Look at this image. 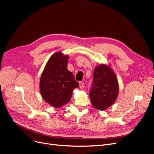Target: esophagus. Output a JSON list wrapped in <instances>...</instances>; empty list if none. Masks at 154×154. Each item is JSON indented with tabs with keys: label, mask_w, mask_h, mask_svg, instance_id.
<instances>
[{
	"label": "esophagus",
	"mask_w": 154,
	"mask_h": 154,
	"mask_svg": "<svg viewBox=\"0 0 154 154\" xmlns=\"http://www.w3.org/2000/svg\"><path fill=\"white\" fill-rule=\"evenodd\" d=\"M79 87H80V88H81V89L84 88V84L83 82H79Z\"/></svg>",
	"instance_id": "obj_1"
}]
</instances>
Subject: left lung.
I'll use <instances>...</instances> for the list:
<instances>
[{
  "mask_svg": "<svg viewBox=\"0 0 154 154\" xmlns=\"http://www.w3.org/2000/svg\"><path fill=\"white\" fill-rule=\"evenodd\" d=\"M119 86L116 74L109 65L100 64L94 68L89 97L94 108L105 110L116 101Z\"/></svg>",
  "mask_w": 154,
  "mask_h": 154,
  "instance_id": "left-lung-1",
  "label": "left lung"
}]
</instances>
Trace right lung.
I'll return each instance as SVG.
<instances>
[{"mask_svg":"<svg viewBox=\"0 0 154 154\" xmlns=\"http://www.w3.org/2000/svg\"><path fill=\"white\" fill-rule=\"evenodd\" d=\"M69 56L57 52L50 57L41 74L39 89L42 98L54 108L70 101L73 90L79 86L73 73L68 70Z\"/></svg>","mask_w":154,"mask_h":154,"instance_id":"add662e5","label":"right lung"}]
</instances>
